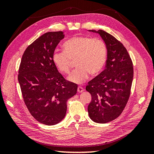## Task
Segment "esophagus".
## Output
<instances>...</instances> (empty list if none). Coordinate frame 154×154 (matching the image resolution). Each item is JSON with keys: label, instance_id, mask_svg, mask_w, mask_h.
I'll use <instances>...</instances> for the list:
<instances>
[{"label": "esophagus", "instance_id": "1", "mask_svg": "<svg viewBox=\"0 0 154 154\" xmlns=\"http://www.w3.org/2000/svg\"><path fill=\"white\" fill-rule=\"evenodd\" d=\"M83 91H84V89H83V88L82 87H81V86L78 87V88H77L78 93H82Z\"/></svg>", "mask_w": 154, "mask_h": 154}]
</instances>
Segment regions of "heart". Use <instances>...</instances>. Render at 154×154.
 Returning <instances> with one entry per match:
<instances>
[{"instance_id": "heart-1", "label": "heart", "mask_w": 154, "mask_h": 154, "mask_svg": "<svg viewBox=\"0 0 154 154\" xmlns=\"http://www.w3.org/2000/svg\"><path fill=\"white\" fill-rule=\"evenodd\" d=\"M64 51H55L53 62L61 73H70L73 61L78 67L68 79L71 82L81 84L89 74L97 76L103 71L107 60V48L105 43L99 38L76 35L69 39L63 45Z\"/></svg>"}]
</instances>
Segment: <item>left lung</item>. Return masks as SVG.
I'll return each instance as SVG.
<instances>
[{
  "label": "left lung",
  "mask_w": 154,
  "mask_h": 154,
  "mask_svg": "<svg viewBox=\"0 0 154 154\" xmlns=\"http://www.w3.org/2000/svg\"><path fill=\"white\" fill-rule=\"evenodd\" d=\"M99 34L107 48L106 68L90 81L86 90L92 97L88 106L91 119L107 123L119 117L130 95L134 76L132 61L126 48L106 32L92 30Z\"/></svg>",
  "instance_id": "obj_1"
}]
</instances>
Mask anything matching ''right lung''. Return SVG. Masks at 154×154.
<instances>
[{"label":"right lung","instance_id":"1","mask_svg":"<svg viewBox=\"0 0 154 154\" xmlns=\"http://www.w3.org/2000/svg\"><path fill=\"white\" fill-rule=\"evenodd\" d=\"M65 36L63 32L45 33L29 45L22 55L18 79L24 103L39 122L51 126L64 119L67 101L77 85L64 79L53 62V54Z\"/></svg>","mask_w":154,"mask_h":154}]
</instances>
